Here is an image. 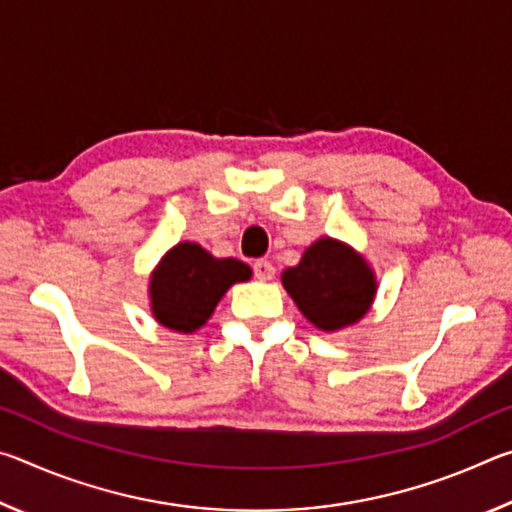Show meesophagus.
I'll return each instance as SVG.
<instances>
[{
	"label": "esophagus",
	"instance_id": "34e87169",
	"mask_svg": "<svg viewBox=\"0 0 512 512\" xmlns=\"http://www.w3.org/2000/svg\"><path fill=\"white\" fill-rule=\"evenodd\" d=\"M253 273H255L257 280L268 282V280H273V277H275V266L268 262V259H257V262L253 264Z\"/></svg>",
	"mask_w": 512,
	"mask_h": 512
}]
</instances>
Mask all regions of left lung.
I'll list each match as a JSON object with an SVG mask.
<instances>
[{
  "label": "left lung",
  "mask_w": 512,
  "mask_h": 512,
  "mask_svg": "<svg viewBox=\"0 0 512 512\" xmlns=\"http://www.w3.org/2000/svg\"><path fill=\"white\" fill-rule=\"evenodd\" d=\"M282 284L302 314L325 332L357 323L375 298V277L366 262L334 239L309 246L300 264L282 273Z\"/></svg>",
  "instance_id": "8db88e82"
}]
</instances>
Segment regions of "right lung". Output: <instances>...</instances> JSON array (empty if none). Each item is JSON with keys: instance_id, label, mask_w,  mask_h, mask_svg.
Segmentation results:
<instances>
[{"instance_id": "obj_1", "label": "right lung", "mask_w": 512, "mask_h": 512, "mask_svg": "<svg viewBox=\"0 0 512 512\" xmlns=\"http://www.w3.org/2000/svg\"><path fill=\"white\" fill-rule=\"evenodd\" d=\"M250 277L239 259H216L198 244H178L151 277L153 314L164 327L189 334L212 316L223 293Z\"/></svg>"}]
</instances>
